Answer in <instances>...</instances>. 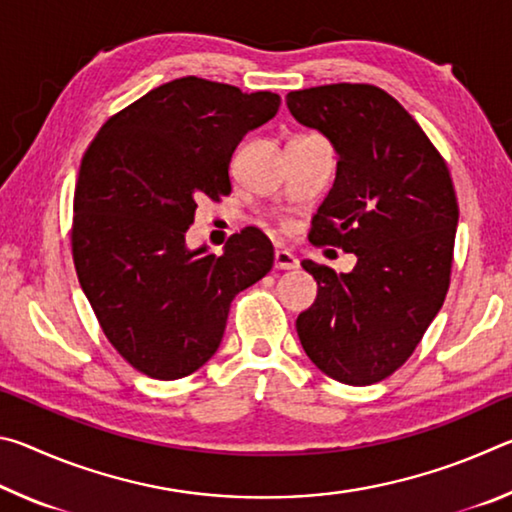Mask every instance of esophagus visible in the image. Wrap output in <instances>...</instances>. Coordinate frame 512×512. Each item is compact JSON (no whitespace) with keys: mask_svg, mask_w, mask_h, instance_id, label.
Returning <instances> with one entry per match:
<instances>
[{"mask_svg":"<svg viewBox=\"0 0 512 512\" xmlns=\"http://www.w3.org/2000/svg\"><path fill=\"white\" fill-rule=\"evenodd\" d=\"M300 262L289 250H275V268L277 271H296Z\"/></svg>","mask_w":512,"mask_h":512,"instance_id":"esophagus-1","label":"esophagus"}]
</instances>
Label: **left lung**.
I'll use <instances>...</instances> for the list:
<instances>
[{
	"mask_svg": "<svg viewBox=\"0 0 512 512\" xmlns=\"http://www.w3.org/2000/svg\"><path fill=\"white\" fill-rule=\"evenodd\" d=\"M287 108L339 158L309 239L357 255L350 273L302 259L318 296L296 320L300 343L341 384H375L411 357L445 302L458 225L452 178L418 121L375 85L289 92Z\"/></svg>",
	"mask_w": 512,
	"mask_h": 512,
	"instance_id": "left-lung-1",
	"label": "left lung"
}]
</instances>
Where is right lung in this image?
<instances>
[{
  "instance_id": "obj_1",
  "label": "right lung",
  "mask_w": 512,
  "mask_h": 512,
  "mask_svg": "<svg viewBox=\"0 0 512 512\" xmlns=\"http://www.w3.org/2000/svg\"><path fill=\"white\" fill-rule=\"evenodd\" d=\"M280 108L273 92L183 76L110 117L81 162L74 266L103 334L153 379L192 375L219 350L230 305L273 268L257 228L221 255L189 248L201 198L230 194V158Z\"/></svg>"
}]
</instances>
